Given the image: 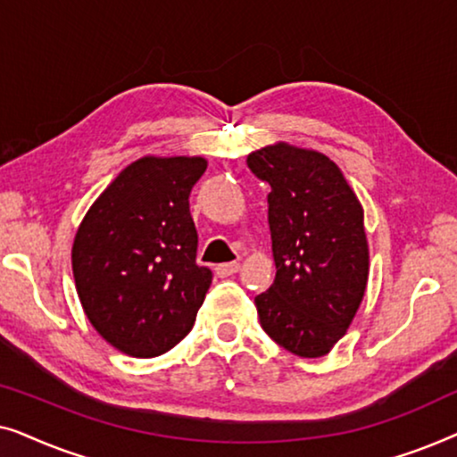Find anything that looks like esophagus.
Masks as SVG:
<instances>
[{"mask_svg":"<svg viewBox=\"0 0 457 457\" xmlns=\"http://www.w3.org/2000/svg\"><path fill=\"white\" fill-rule=\"evenodd\" d=\"M241 264L239 262H228V264H218L216 266V274L220 278H227V277H233V274L239 272Z\"/></svg>","mask_w":457,"mask_h":457,"instance_id":"1","label":"esophagus"}]
</instances>
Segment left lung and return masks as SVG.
I'll use <instances>...</instances> for the list:
<instances>
[{
  "label": "left lung",
  "instance_id": "left-lung-1",
  "mask_svg": "<svg viewBox=\"0 0 457 457\" xmlns=\"http://www.w3.org/2000/svg\"><path fill=\"white\" fill-rule=\"evenodd\" d=\"M247 166L270 185L277 277L255 297L260 324L287 352L320 358L345 335L364 297V212L324 154L277 143L249 154Z\"/></svg>",
  "mask_w": 457,
  "mask_h": 457
}]
</instances>
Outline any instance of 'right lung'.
I'll return each instance as SVG.
<instances>
[{
    "mask_svg": "<svg viewBox=\"0 0 457 457\" xmlns=\"http://www.w3.org/2000/svg\"><path fill=\"white\" fill-rule=\"evenodd\" d=\"M204 158H141L96 199L72 245V272L89 322L133 358L172 349L193 328L212 285L197 266L189 212Z\"/></svg>",
    "mask_w": 457,
    "mask_h": 457,
    "instance_id": "obj_1",
    "label": "right lung"
}]
</instances>
